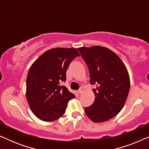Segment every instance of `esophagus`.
I'll list each match as a JSON object with an SVG mask.
<instances>
[{
	"label": "esophagus",
	"instance_id": "esophagus-1",
	"mask_svg": "<svg viewBox=\"0 0 149 149\" xmlns=\"http://www.w3.org/2000/svg\"><path fill=\"white\" fill-rule=\"evenodd\" d=\"M83 91H84V89H83V87H81V88L78 90V93H80V94H81V93H82Z\"/></svg>",
	"mask_w": 149,
	"mask_h": 149
}]
</instances>
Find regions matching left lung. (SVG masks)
Wrapping results in <instances>:
<instances>
[{"mask_svg": "<svg viewBox=\"0 0 149 149\" xmlns=\"http://www.w3.org/2000/svg\"><path fill=\"white\" fill-rule=\"evenodd\" d=\"M88 66L95 100L85 108L86 115L95 123L107 121L123 109L130 87L127 70L115 53L101 46L78 48Z\"/></svg>", "mask_w": 149, "mask_h": 149, "instance_id": "left-lung-1", "label": "left lung"}]
</instances>
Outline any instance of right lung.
<instances>
[{"instance_id":"add662e5","label":"right lung","mask_w":149,"mask_h":149,"mask_svg":"<svg viewBox=\"0 0 149 149\" xmlns=\"http://www.w3.org/2000/svg\"><path fill=\"white\" fill-rule=\"evenodd\" d=\"M80 56L74 48L51 49L30 66L26 79V98L32 113L44 121L62 117L70 100L75 97L61 82L66 81L69 64Z\"/></svg>"}]
</instances>
